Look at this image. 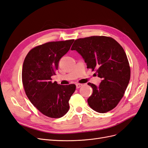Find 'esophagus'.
Returning <instances> with one entry per match:
<instances>
[{
	"instance_id": "esophagus-1",
	"label": "esophagus",
	"mask_w": 148,
	"mask_h": 148,
	"mask_svg": "<svg viewBox=\"0 0 148 148\" xmlns=\"http://www.w3.org/2000/svg\"><path fill=\"white\" fill-rule=\"evenodd\" d=\"M82 86H83V84H80V83H77V84H76V86H77V89L81 88Z\"/></svg>"
}]
</instances>
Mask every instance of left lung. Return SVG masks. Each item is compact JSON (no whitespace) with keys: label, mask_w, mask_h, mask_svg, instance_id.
I'll return each instance as SVG.
<instances>
[{"label":"left lung","mask_w":148,"mask_h":148,"mask_svg":"<svg viewBox=\"0 0 148 148\" xmlns=\"http://www.w3.org/2000/svg\"><path fill=\"white\" fill-rule=\"evenodd\" d=\"M71 50L80 53L87 68L102 78L99 86L88 83L93 89L88 99L89 107L99 113L114 109L124 96L130 79V66L123 47L112 38L93 36L76 39Z\"/></svg>","instance_id":"obj_1"}]
</instances>
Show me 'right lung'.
Returning <instances> with one entry per match:
<instances>
[{"label": "right lung", "mask_w": 148, "mask_h": 148, "mask_svg": "<svg viewBox=\"0 0 148 148\" xmlns=\"http://www.w3.org/2000/svg\"><path fill=\"white\" fill-rule=\"evenodd\" d=\"M74 39L52 41L36 46L26 55L22 69V83L26 96L39 112L51 118H60L69 110V100L76 85L51 82L61 58Z\"/></svg>", "instance_id": "1"}]
</instances>
